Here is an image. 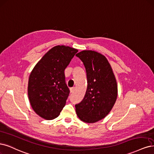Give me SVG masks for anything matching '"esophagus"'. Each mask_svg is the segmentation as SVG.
I'll return each mask as SVG.
<instances>
[{"label": "esophagus", "instance_id": "34e87169", "mask_svg": "<svg viewBox=\"0 0 154 154\" xmlns=\"http://www.w3.org/2000/svg\"><path fill=\"white\" fill-rule=\"evenodd\" d=\"M75 87H71V88H70V92H71V93L74 92V91H75Z\"/></svg>", "mask_w": 154, "mask_h": 154}]
</instances>
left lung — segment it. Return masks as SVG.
Instances as JSON below:
<instances>
[{
  "label": "left lung",
  "mask_w": 154,
  "mask_h": 154,
  "mask_svg": "<svg viewBox=\"0 0 154 154\" xmlns=\"http://www.w3.org/2000/svg\"><path fill=\"white\" fill-rule=\"evenodd\" d=\"M76 56L85 67L88 83L84 98L75 105L76 113L85 122H96L113 107L117 97V83L109 63L102 54L84 50Z\"/></svg>",
  "instance_id": "obj_1"
}]
</instances>
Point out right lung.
I'll list each match as a JSON object with an SVG mask.
<instances>
[{
  "instance_id": "add662e5",
  "label": "right lung",
  "mask_w": 154,
  "mask_h": 154,
  "mask_svg": "<svg viewBox=\"0 0 154 154\" xmlns=\"http://www.w3.org/2000/svg\"><path fill=\"white\" fill-rule=\"evenodd\" d=\"M73 48L58 45L48 51L35 66L29 79L31 106L41 117L53 120L60 113L70 91L64 71L78 52Z\"/></svg>"
}]
</instances>
